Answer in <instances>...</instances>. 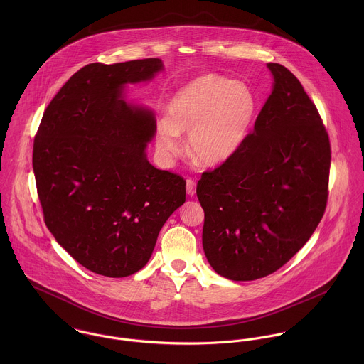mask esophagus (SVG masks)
<instances>
[{"mask_svg":"<svg viewBox=\"0 0 364 364\" xmlns=\"http://www.w3.org/2000/svg\"><path fill=\"white\" fill-rule=\"evenodd\" d=\"M186 193L192 198V196H195V193H196V182L193 181V179H188L186 181Z\"/></svg>","mask_w":364,"mask_h":364,"instance_id":"obj_1","label":"esophagus"}]
</instances>
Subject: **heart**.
<instances>
[{
    "mask_svg": "<svg viewBox=\"0 0 364 364\" xmlns=\"http://www.w3.org/2000/svg\"><path fill=\"white\" fill-rule=\"evenodd\" d=\"M257 112V97L247 84L218 74L200 75L169 100L166 117L156 122V149L161 156L179 154L181 133H188L192 156L205 165L221 164L242 146Z\"/></svg>",
    "mask_w": 364,
    "mask_h": 364,
    "instance_id": "heart-1",
    "label": "heart"
}]
</instances>
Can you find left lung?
Masks as SVG:
<instances>
[{
	"instance_id": "obj_1",
	"label": "left lung",
	"mask_w": 364,
	"mask_h": 364,
	"mask_svg": "<svg viewBox=\"0 0 364 364\" xmlns=\"http://www.w3.org/2000/svg\"><path fill=\"white\" fill-rule=\"evenodd\" d=\"M272 94L238 151L203 172V250L210 266L235 282L264 277L310 240L328 200L329 137L303 85L267 63Z\"/></svg>"
}]
</instances>
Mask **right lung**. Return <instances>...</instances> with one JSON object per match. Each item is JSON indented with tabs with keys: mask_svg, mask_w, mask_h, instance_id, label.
<instances>
[{
	"mask_svg": "<svg viewBox=\"0 0 364 364\" xmlns=\"http://www.w3.org/2000/svg\"><path fill=\"white\" fill-rule=\"evenodd\" d=\"M162 70L159 58L82 67L46 107L35 137L49 231L80 264L107 277L144 267L162 225L185 203V179L147 159L153 112L124 101L129 84Z\"/></svg>",
	"mask_w": 364,
	"mask_h": 364,
	"instance_id": "1",
	"label": "right lung"
}]
</instances>
